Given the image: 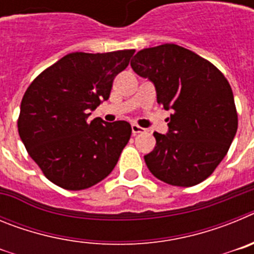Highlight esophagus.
<instances>
[{
  "label": "esophagus",
  "mask_w": 254,
  "mask_h": 254,
  "mask_svg": "<svg viewBox=\"0 0 254 254\" xmlns=\"http://www.w3.org/2000/svg\"><path fill=\"white\" fill-rule=\"evenodd\" d=\"M143 132H146V129L142 128V127H140V126L136 125V123H133V125H132V133L133 134L143 133Z\"/></svg>",
  "instance_id": "obj_1"
}]
</instances>
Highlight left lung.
Here are the masks:
<instances>
[{"label": "left lung", "instance_id": "1", "mask_svg": "<svg viewBox=\"0 0 254 254\" xmlns=\"http://www.w3.org/2000/svg\"><path fill=\"white\" fill-rule=\"evenodd\" d=\"M131 66L154 82L158 104L173 109L169 132H154L156 146L145 155L147 168L168 185H198L225 158L237 133L230 84L207 60L173 43L141 49Z\"/></svg>", "mask_w": 254, "mask_h": 254}]
</instances>
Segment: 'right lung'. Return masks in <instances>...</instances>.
<instances>
[{
  "label": "right lung",
  "instance_id": "add662e5",
  "mask_svg": "<svg viewBox=\"0 0 254 254\" xmlns=\"http://www.w3.org/2000/svg\"><path fill=\"white\" fill-rule=\"evenodd\" d=\"M134 49L69 53L33 80L22 96L17 129L47 179L80 190L111 174L131 137V125L95 118L89 111L111 95L113 80Z\"/></svg>",
  "mask_w": 254,
  "mask_h": 254
}]
</instances>
